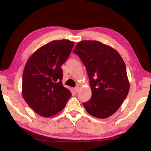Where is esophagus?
Returning a JSON list of instances; mask_svg holds the SVG:
<instances>
[{
	"mask_svg": "<svg viewBox=\"0 0 151 151\" xmlns=\"http://www.w3.org/2000/svg\"><path fill=\"white\" fill-rule=\"evenodd\" d=\"M78 91H79V87H78V86H76V87H75V88H74V91H75V93H77Z\"/></svg>",
	"mask_w": 151,
	"mask_h": 151,
	"instance_id": "esophagus-1",
	"label": "esophagus"
}]
</instances>
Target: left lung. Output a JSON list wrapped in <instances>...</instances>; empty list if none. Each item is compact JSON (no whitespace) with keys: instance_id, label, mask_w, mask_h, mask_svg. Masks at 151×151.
I'll use <instances>...</instances> for the list:
<instances>
[{"instance_id":"left-lung-1","label":"left lung","mask_w":151,"mask_h":151,"mask_svg":"<svg viewBox=\"0 0 151 151\" xmlns=\"http://www.w3.org/2000/svg\"><path fill=\"white\" fill-rule=\"evenodd\" d=\"M73 52L87 69L92 91L90 100L83 103L84 107L92 116L109 117L121 106L129 91L123 58L113 48L97 41H82Z\"/></svg>"}]
</instances>
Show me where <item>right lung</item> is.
<instances>
[{
    "label": "right lung",
    "instance_id": "add662e5",
    "mask_svg": "<svg viewBox=\"0 0 151 151\" xmlns=\"http://www.w3.org/2000/svg\"><path fill=\"white\" fill-rule=\"evenodd\" d=\"M75 43L52 41L37 49L25 65L22 75V97L37 114L51 117L65 106L71 93L62 84V64Z\"/></svg>",
    "mask_w": 151,
    "mask_h": 151
}]
</instances>
